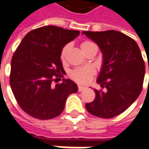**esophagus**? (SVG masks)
I'll return each mask as SVG.
<instances>
[{
	"label": "esophagus",
	"mask_w": 149,
	"mask_h": 149,
	"mask_svg": "<svg viewBox=\"0 0 149 149\" xmlns=\"http://www.w3.org/2000/svg\"><path fill=\"white\" fill-rule=\"evenodd\" d=\"M84 89H85V87H84V86H82V85H79V86H78V91H79V92H81V91H83Z\"/></svg>",
	"instance_id": "esophagus-1"
}]
</instances>
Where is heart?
Instances as JSON below:
<instances>
[{
    "label": "heart",
    "mask_w": 149,
    "mask_h": 149,
    "mask_svg": "<svg viewBox=\"0 0 149 149\" xmlns=\"http://www.w3.org/2000/svg\"><path fill=\"white\" fill-rule=\"evenodd\" d=\"M96 45L93 42L89 41V40H86V41H83L81 44V49L83 51V52H85L88 49H90L91 47ZM69 49V45H65L63 48H62L61 51V61H65L67 52ZM94 71L91 67H85V68H76L74 70H72L70 73L71 77L77 81L79 83H86L88 81L89 78L93 74Z\"/></svg>",
    "instance_id": "heart-1"
}]
</instances>
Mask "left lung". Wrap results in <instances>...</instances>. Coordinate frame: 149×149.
<instances>
[{
    "instance_id": "8db88e82",
    "label": "left lung",
    "mask_w": 149,
    "mask_h": 149,
    "mask_svg": "<svg viewBox=\"0 0 149 149\" xmlns=\"http://www.w3.org/2000/svg\"><path fill=\"white\" fill-rule=\"evenodd\" d=\"M82 34L93 40L102 52L97 82L106 88L94 89L96 97L85 108L96 116L112 118L125 112L141 94L145 73L141 50L134 40L118 31H83Z\"/></svg>"
}]
</instances>
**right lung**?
I'll return each instance as SVG.
<instances>
[{
  "mask_svg": "<svg viewBox=\"0 0 149 149\" xmlns=\"http://www.w3.org/2000/svg\"><path fill=\"white\" fill-rule=\"evenodd\" d=\"M80 33L47 25L30 31L22 39L12 58L9 81L18 104L29 115L40 120L56 117L68 96L78 91L77 84L69 79L55 86L52 82L62 77V48Z\"/></svg>",
  "mask_w": 149,
  "mask_h": 149,
  "instance_id": "right-lung-1",
  "label": "right lung"
}]
</instances>
